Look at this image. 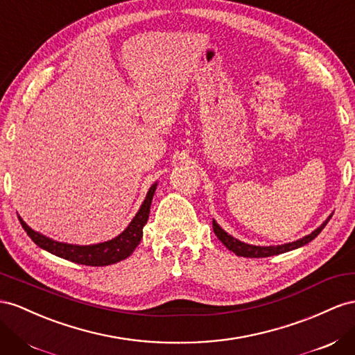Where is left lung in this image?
Returning <instances> with one entry per match:
<instances>
[{
    "label": "left lung",
    "instance_id": "obj_1",
    "mask_svg": "<svg viewBox=\"0 0 355 355\" xmlns=\"http://www.w3.org/2000/svg\"><path fill=\"white\" fill-rule=\"evenodd\" d=\"M327 225V223H324L320 228L315 230L313 233L304 236L300 241H295L293 243H286V245H281V246H254V245H248L243 243L241 241H237L233 236L227 234L224 230L216 224V221H212V227H214V232L216 234V237L221 241L230 251H233L236 255L239 257H246V258H264V257H272V255H277V254H282L286 251H291V249L295 248H300L306 243H309L311 241H313L315 237H317L321 230Z\"/></svg>",
    "mask_w": 355,
    "mask_h": 355
}]
</instances>
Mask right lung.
<instances>
[{"mask_svg":"<svg viewBox=\"0 0 355 355\" xmlns=\"http://www.w3.org/2000/svg\"><path fill=\"white\" fill-rule=\"evenodd\" d=\"M155 188L157 185L150 187L140 210L137 212V215L134 216V219L125 232L119 234L118 237L112 239L109 242L98 243V245L78 246V245H67V243L55 242L52 239H47L43 234L35 233L34 230L28 227L21 218H19V221H21L26 234L31 237V241L37 246L46 249V251L52 252L53 255H58L69 261L85 264V266H94V267L109 266V264L118 263L121 260H125V258L130 257L134 249H136L137 245L140 243L143 237V227H145L149 218L150 203H152V198H154Z\"/></svg>","mask_w":355,"mask_h":355,"instance_id":"right-lung-1","label":"right lung"}]
</instances>
